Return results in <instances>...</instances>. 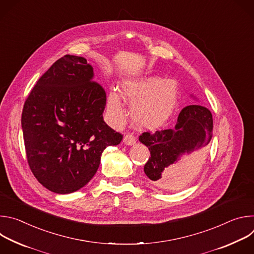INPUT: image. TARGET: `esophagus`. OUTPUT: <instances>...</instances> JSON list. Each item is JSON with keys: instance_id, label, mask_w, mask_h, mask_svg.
<instances>
[{"instance_id": "esophagus-1", "label": "esophagus", "mask_w": 254, "mask_h": 254, "mask_svg": "<svg viewBox=\"0 0 254 254\" xmlns=\"http://www.w3.org/2000/svg\"><path fill=\"white\" fill-rule=\"evenodd\" d=\"M135 136L133 135V133H130V132H128V133H127L126 135H125V137H124V141H125V143L126 144H128V146H131V144H133V143H135Z\"/></svg>"}]
</instances>
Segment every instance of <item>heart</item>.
<instances>
[{"instance_id": "obj_1", "label": "heart", "mask_w": 254, "mask_h": 254, "mask_svg": "<svg viewBox=\"0 0 254 254\" xmlns=\"http://www.w3.org/2000/svg\"><path fill=\"white\" fill-rule=\"evenodd\" d=\"M120 93L124 100L131 104L132 121L141 127H156L165 123L173 113L178 98L176 83L158 76L127 81ZM121 96L112 91L107 98V114L115 123H121L126 118Z\"/></svg>"}]
</instances>
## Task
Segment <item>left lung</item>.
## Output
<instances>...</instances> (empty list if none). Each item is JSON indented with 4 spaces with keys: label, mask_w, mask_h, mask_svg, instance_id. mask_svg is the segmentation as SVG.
Instances as JSON below:
<instances>
[{
    "label": "left lung",
    "mask_w": 254,
    "mask_h": 254,
    "mask_svg": "<svg viewBox=\"0 0 254 254\" xmlns=\"http://www.w3.org/2000/svg\"><path fill=\"white\" fill-rule=\"evenodd\" d=\"M212 129L210 111L201 105H189L180 113L174 129L142 132L138 139L151 153L143 167L144 174L157 187L175 188L182 177L175 164L185 153L201 148L202 152L212 138Z\"/></svg>",
    "instance_id": "obj_1"
}]
</instances>
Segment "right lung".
Returning a JSON list of instances; mask_svg holds the SVG:
<instances>
[{"label": "right lung", "instance_id": "right-lung-1", "mask_svg": "<svg viewBox=\"0 0 254 254\" xmlns=\"http://www.w3.org/2000/svg\"><path fill=\"white\" fill-rule=\"evenodd\" d=\"M92 77L85 58L65 55L39 78L24 103L21 123L29 167L39 183L57 194L85 186L103 150L124 136L104 123L106 93Z\"/></svg>", "mask_w": 254, "mask_h": 254}]
</instances>
